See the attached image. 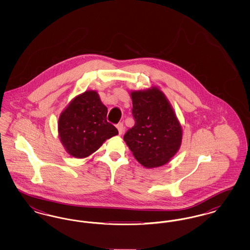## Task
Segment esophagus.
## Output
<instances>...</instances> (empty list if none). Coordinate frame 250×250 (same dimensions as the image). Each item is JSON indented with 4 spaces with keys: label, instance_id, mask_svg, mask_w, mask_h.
Listing matches in <instances>:
<instances>
[{
    "label": "esophagus",
    "instance_id": "esophagus-1",
    "mask_svg": "<svg viewBox=\"0 0 250 250\" xmlns=\"http://www.w3.org/2000/svg\"><path fill=\"white\" fill-rule=\"evenodd\" d=\"M117 129L119 131V134H123V132H124V129H125V126H124V124L123 123H119L118 125H117Z\"/></svg>",
    "mask_w": 250,
    "mask_h": 250
}]
</instances>
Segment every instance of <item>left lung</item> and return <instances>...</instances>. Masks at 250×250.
Instances as JSON below:
<instances>
[{
  "label": "left lung",
  "mask_w": 250,
  "mask_h": 250,
  "mask_svg": "<svg viewBox=\"0 0 250 250\" xmlns=\"http://www.w3.org/2000/svg\"><path fill=\"white\" fill-rule=\"evenodd\" d=\"M130 95L135 125L125 134L124 141L143 167L165 165L182 143V127L174 110L156 87Z\"/></svg>",
  "instance_id": "obj_1"
}]
</instances>
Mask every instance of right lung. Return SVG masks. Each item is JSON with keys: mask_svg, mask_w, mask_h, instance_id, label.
Masks as SVG:
<instances>
[{"mask_svg": "<svg viewBox=\"0 0 250 250\" xmlns=\"http://www.w3.org/2000/svg\"><path fill=\"white\" fill-rule=\"evenodd\" d=\"M107 107L95 91L76 96L61 113L58 122L60 141L65 151L76 158H84L116 136L118 130L107 122Z\"/></svg>", "mask_w": 250, "mask_h": 250, "instance_id": "obj_1", "label": "right lung"}]
</instances>
